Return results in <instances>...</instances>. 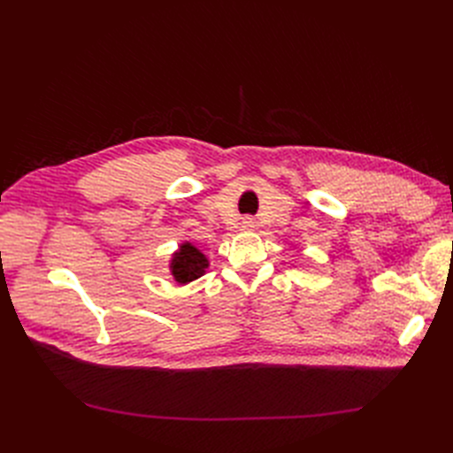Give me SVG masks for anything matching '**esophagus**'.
Returning <instances> with one entry per match:
<instances>
[{
  "label": "esophagus",
  "instance_id": "34e87169",
  "mask_svg": "<svg viewBox=\"0 0 453 453\" xmlns=\"http://www.w3.org/2000/svg\"><path fill=\"white\" fill-rule=\"evenodd\" d=\"M243 226H245V228L253 226V221H251V219H243Z\"/></svg>",
  "mask_w": 453,
  "mask_h": 453
}]
</instances>
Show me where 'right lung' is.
<instances>
[{
    "instance_id": "obj_1",
    "label": "right lung",
    "mask_w": 453,
    "mask_h": 453,
    "mask_svg": "<svg viewBox=\"0 0 453 453\" xmlns=\"http://www.w3.org/2000/svg\"><path fill=\"white\" fill-rule=\"evenodd\" d=\"M205 268H208V258L190 243H183L180 251L172 258V273L175 281L180 283H187L200 278Z\"/></svg>"
}]
</instances>
